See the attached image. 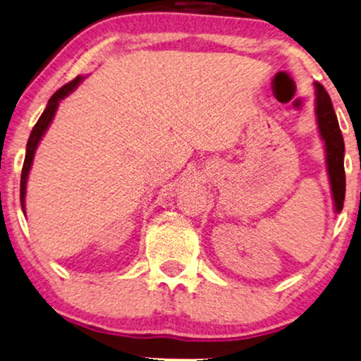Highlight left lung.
<instances>
[{"label": "left lung", "mask_w": 361, "mask_h": 361, "mask_svg": "<svg viewBox=\"0 0 361 361\" xmlns=\"http://www.w3.org/2000/svg\"><path fill=\"white\" fill-rule=\"evenodd\" d=\"M317 86V118H318V130L323 141H325L326 152V168L330 175V185L333 193V202H335V212L338 213L343 208L345 202V143L343 135H341L338 120H336L335 109H333L331 99L328 97L326 90L320 83Z\"/></svg>", "instance_id": "obj_1"}]
</instances>
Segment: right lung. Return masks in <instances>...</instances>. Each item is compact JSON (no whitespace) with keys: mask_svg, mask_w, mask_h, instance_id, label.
<instances>
[{"mask_svg":"<svg viewBox=\"0 0 361 361\" xmlns=\"http://www.w3.org/2000/svg\"><path fill=\"white\" fill-rule=\"evenodd\" d=\"M81 76H76L75 80L70 81V83H66L65 86H61L56 93L53 94L51 98H49V102L47 104V108H44V111L41 113L39 120L36 121V125L33 126V130H31V135H30V140H28V145H26V157H25V163H23V170H21V185H20V200H21V208L25 209V195H26V181H28V173L31 170V163H33V158H35V152L36 148H38V143L41 140V136L44 135V131L48 130L49 123L53 121V116L54 113H56L58 109V104L61 102L63 98L68 97V94L71 93L73 90L76 88L81 83Z\"/></svg>","mask_w":361,"mask_h":361,"instance_id":"right-lung-1","label":"right lung"}]
</instances>
